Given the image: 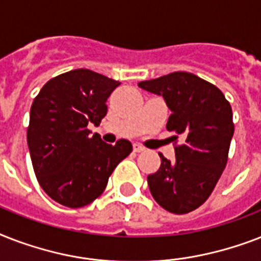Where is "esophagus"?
Listing matches in <instances>:
<instances>
[{
  "mask_svg": "<svg viewBox=\"0 0 261 261\" xmlns=\"http://www.w3.org/2000/svg\"><path fill=\"white\" fill-rule=\"evenodd\" d=\"M133 149H134L135 153H141V151L145 150V149H143V147L141 146L139 143H134V145H133Z\"/></svg>",
  "mask_w": 261,
  "mask_h": 261,
  "instance_id": "esophagus-1",
  "label": "esophagus"
}]
</instances>
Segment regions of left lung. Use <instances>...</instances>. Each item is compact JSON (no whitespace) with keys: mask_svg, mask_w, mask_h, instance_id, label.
I'll return each mask as SVG.
<instances>
[{"mask_svg":"<svg viewBox=\"0 0 261 261\" xmlns=\"http://www.w3.org/2000/svg\"><path fill=\"white\" fill-rule=\"evenodd\" d=\"M138 87L163 96L172 112L167 130L182 141L174 147L176 161L160 154L161 167L147 176L150 192L167 211L187 214L206 202L226 167L234 133L231 107L215 85L187 71Z\"/></svg>","mask_w":261,"mask_h":261,"instance_id":"obj_1","label":"left lung"}]
</instances>
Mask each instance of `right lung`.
I'll return each mask as SVG.
<instances>
[{"label":"right lung","instance_id":"add662e5","mask_svg":"<svg viewBox=\"0 0 261 261\" xmlns=\"http://www.w3.org/2000/svg\"><path fill=\"white\" fill-rule=\"evenodd\" d=\"M119 85L96 71L75 69L44 84L32 102L27 130L32 167L43 191L62 206L93 202L133 151L130 141L108 145L88 128L100 124L107 98Z\"/></svg>","mask_w":261,"mask_h":261}]
</instances>
